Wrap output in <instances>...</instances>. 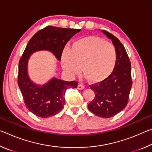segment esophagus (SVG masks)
I'll return each instance as SVG.
<instances>
[{"label":"esophagus","instance_id":"esophagus-1","mask_svg":"<svg viewBox=\"0 0 152 152\" xmlns=\"http://www.w3.org/2000/svg\"><path fill=\"white\" fill-rule=\"evenodd\" d=\"M78 88L79 90L84 89V86L83 85V84H79L78 85Z\"/></svg>","mask_w":152,"mask_h":152}]
</instances>
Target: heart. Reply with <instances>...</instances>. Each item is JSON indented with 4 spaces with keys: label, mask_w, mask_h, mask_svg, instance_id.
Masks as SVG:
<instances>
[{
    "label": "heart",
    "mask_w": 152,
    "mask_h": 152,
    "mask_svg": "<svg viewBox=\"0 0 152 152\" xmlns=\"http://www.w3.org/2000/svg\"><path fill=\"white\" fill-rule=\"evenodd\" d=\"M117 60L116 48L97 37H87L74 42L61 56L64 70L75 76L81 71L90 81L104 80L114 70Z\"/></svg>",
    "instance_id": "1"
}]
</instances>
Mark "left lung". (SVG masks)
Wrapping results in <instances>:
<instances>
[{
	"mask_svg": "<svg viewBox=\"0 0 152 152\" xmlns=\"http://www.w3.org/2000/svg\"><path fill=\"white\" fill-rule=\"evenodd\" d=\"M102 32L112 42L117 51L116 66L111 74L104 80L90 85L95 97L88 104V109L96 116L110 118L125 109L132 86V67L124 46L111 33Z\"/></svg>",
	"mask_w": 152,
	"mask_h": 152,
	"instance_id": "1",
	"label": "left lung"
}]
</instances>
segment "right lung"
Returning a JSON list of instances; mask_svg holds the SVG:
<instances>
[{
    "mask_svg": "<svg viewBox=\"0 0 152 152\" xmlns=\"http://www.w3.org/2000/svg\"><path fill=\"white\" fill-rule=\"evenodd\" d=\"M81 29L47 26L31 38L19 62L18 85L25 106L36 116L48 118L53 116L63 109L67 89L76 88V81L67 82L53 78L43 86L31 80L27 72L28 60L35 51L48 50L58 60L67 42Z\"/></svg>",
    "mask_w": 152,
    "mask_h": 152,
    "instance_id": "1",
    "label": "right lung"
}]
</instances>
